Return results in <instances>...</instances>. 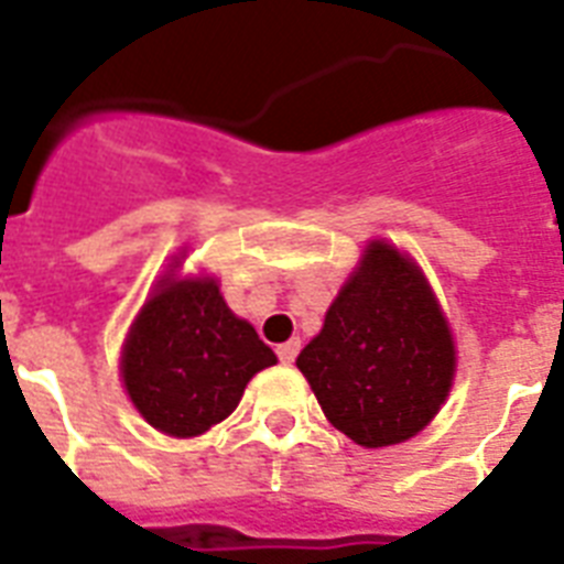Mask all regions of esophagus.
<instances>
[{
    "instance_id": "obj_1",
    "label": "esophagus",
    "mask_w": 564,
    "mask_h": 564,
    "mask_svg": "<svg viewBox=\"0 0 564 564\" xmlns=\"http://www.w3.org/2000/svg\"><path fill=\"white\" fill-rule=\"evenodd\" d=\"M299 351H301L299 339H290V343L278 345V360H281V362H295Z\"/></svg>"
}]
</instances>
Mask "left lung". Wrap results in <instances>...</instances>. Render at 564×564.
<instances>
[{
	"instance_id": "obj_1",
	"label": "left lung",
	"mask_w": 564,
	"mask_h": 564,
	"mask_svg": "<svg viewBox=\"0 0 564 564\" xmlns=\"http://www.w3.org/2000/svg\"><path fill=\"white\" fill-rule=\"evenodd\" d=\"M454 360L424 274L398 248L371 242L295 366L336 430L362 447H386L436 415Z\"/></svg>"
}]
</instances>
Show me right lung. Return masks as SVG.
<instances>
[{"label":"right lung","mask_w":564,"mask_h":564,"mask_svg":"<svg viewBox=\"0 0 564 564\" xmlns=\"http://www.w3.org/2000/svg\"><path fill=\"white\" fill-rule=\"evenodd\" d=\"M278 357L221 301L216 281H161L122 354L131 401L152 427L198 436L237 410L246 383Z\"/></svg>","instance_id":"right-lung-1"}]
</instances>
